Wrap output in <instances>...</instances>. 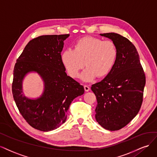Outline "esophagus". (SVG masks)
Wrapping results in <instances>:
<instances>
[{"label": "esophagus", "instance_id": "1", "mask_svg": "<svg viewBox=\"0 0 157 157\" xmlns=\"http://www.w3.org/2000/svg\"><path fill=\"white\" fill-rule=\"evenodd\" d=\"M84 89H85V90L86 92H88V91H89V90H90L89 86L87 85H84Z\"/></svg>", "mask_w": 157, "mask_h": 157}]
</instances>
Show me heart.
Returning <instances> with one entry per match:
<instances>
[{
    "label": "heart",
    "mask_w": 157,
    "mask_h": 157,
    "mask_svg": "<svg viewBox=\"0 0 157 157\" xmlns=\"http://www.w3.org/2000/svg\"><path fill=\"white\" fill-rule=\"evenodd\" d=\"M117 45L110 40L84 37L75 43L74 49L68 48L61 53V61L70 76L76 78L85 64L87 68L81 75L85 82L93 79L96 75L103 78L108 75L117 60Z\"/></svg>",
    "instance_id": "1"
}]
</instances>
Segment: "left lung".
<instances>
[{
  "label": "left lung",
  "mask_w": 157,
  "mask_h": 157,
  "mask_svg": "<svg viewBox=\"0 0 157 157\" xmlns=\"http://www.w3.org/2000/svg\"><path fill=\"white\" fill-rule=\"evenodd\" d=\"M100 35L112 40L117 45L119 55L111 72L91 87L98 102L95 119L104 128L118 130L139 112L145 76L137 49L132 42L117 33Z\"/></svg>",
  "instance_id": "1"
}]
</instances>
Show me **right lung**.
<instances>
[{"instance_id":"right-lung-1","label":"right lung","mask_w":157,"mask_h":157,"mask_svg":"<svg viewBox=\"0 0 157 157\" xmlns=\"http://www.w3.org/2000/svg\"><path fill=\"white\" fill-rule=\"evenodd\" d=\"M69 34L44 35L25 46L13 70L12 94L23 118L35 129L48 132L59 128L67 119L74 98L84 93V87L67 75L61 61L64 41ZM37 73L44 82L42 95L31 99L24 94L22 82L29 73Z\"/></svg>"}]
</instances>
